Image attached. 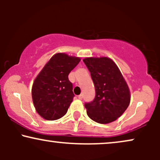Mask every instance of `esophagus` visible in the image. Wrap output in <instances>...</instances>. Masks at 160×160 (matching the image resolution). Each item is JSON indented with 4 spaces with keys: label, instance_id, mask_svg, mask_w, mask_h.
I'll use <instances>...</instances> for the list:
<instances>
[{
    "label": "esophagus",
    "instance_id": "obj_1",
    "mask_svg": "<svg viewBox=\"0 0 160 160\" xmlns=\"http://www.w3.org/2000/svg\"><path fill=\"white\" fill-rule=\"evenodd\" d=\"M82 98H83V95H82V94H80V95H78V98L80 99V100H81Z\"/></svg>",
    "mask_w": 160,
    "mask_h": 160
}]
</instances>
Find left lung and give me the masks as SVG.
I'll use <instances>...</instances> for the list:
<instances>
[{
  "label": "left lung",
  "mask_w": 160,
  "mask_h": 160,
  "mask_svg": "<svg viewBox=\"0 0 160 160\" xmlns=\"http://www.w3.org/2000/svg\"><path fill=\"white\" fill-rule=\"evenodd\" d=\"M94 82L95 98L85 104L86 113L95 122L107 124L119 118L129 105L127 82L111 58L88 57L83 60Z\"/></svg>",
  "instance_id": "8db88e82"
}]
</instances>
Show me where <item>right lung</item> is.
Wrapping results in <instances>:
<instances>
[{"mask_svg": "<svg viewBox=\"0 0 160 160\" xmlns=\"http://www.w3.org/2000/svg\"><path fill=\"white\" fill-rule=\"evenodd\" d=\"M80 62V57L56 53L36 77L32 100L36 111L43 119L56 120L67 113L74 96L68 74Z\"/></svg>", "mask_w": 160, "mask_h": 160, "instance_id": "1", "label": "right lung"}]
</instances>
